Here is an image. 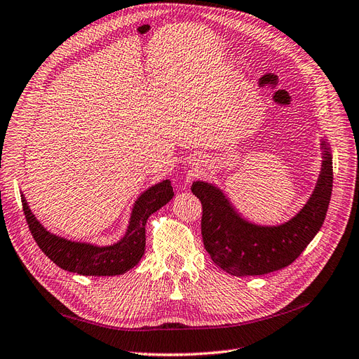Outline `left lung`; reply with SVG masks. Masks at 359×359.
Returning <instances> with one entry per match:
<instances>
[{"label": "left lung", "instance_id": "8db88e82", "mask_svg": "<svg viewBox=\"0 0 359 359\" xmlns=\"http://www.w3.org/2000/svg\"><path fill=\"white\" fill-rule=\"evenodd\" d=\"M323 158L313 196L290 222L277 227H262L242 220L212 184L204 182L192 184L191 189L202 204V241L218 267L238 277L261 276L290 266L302 254L323 226L330 204L333 188L330 152L324 151Z\"/></svg>", "mask_w": 359, "mask_h": 359}]
</instances>
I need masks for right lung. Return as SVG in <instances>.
Returning <instances> with one entry per match:
<instances>
[{
    "label": "right lung",
    "mask_w": 359,
    "mask_h": 359,
    "mask_svg": "<svg viewBox=\"0 0 359 359\" xmlns=\"http://www.w3.org/2000/svg\"><path fill=\"white\" fill-rule=\"evenodd\" d=\"M168 180L152 186L137 198L132 211L126 236L113 246H93L58 238L43 229L30 211L25 196L22 205L30 233L41 248L60 269L82 276H118L133 269L145 252V224L148 217L173 198Z\"/></svg>",
    "instance_id": "obj_1"
}]
</instances>
